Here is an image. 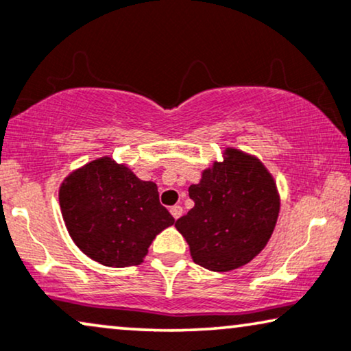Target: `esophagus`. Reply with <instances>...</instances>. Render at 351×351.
<instances>
[{
    "label": "esophagus",
    "instance_id": "1",
    "mask_svg": "<svg viewBox=\"0 0 351 351\" xmlns=\"http://www.w3.org/2000/svg\"><path fill=\"white\" fill-rule=\"evenodd\" d=\"M170 214L175 217V219H180L181 215H183V207L181 206H173L170 207Z\"/></svg>",
    "mask_w": 351,
    "mask_h": 351
}]
</instances>
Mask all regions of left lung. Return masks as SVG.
I'll list each match as a JSON object with an SVG mask.
<instances>
[{
    "instance_id": "left-lung-1",
    "label": "left lung",
    "mask_w": 351,
    "mask_h": 351,
    "mask_svg": "<svg viewBox=\"0 0 351 351\" xmlns=\"http://www.w3.org/2000/svg\"><path fill=\"white\" fill-rule=\"evenodd\" d=\"M189 197L194 207L175 227L194 263L212 272L251 263L272 237L280 210L277 184L264 163L233 147L189 186Z\"/></svg>"
}]
</instances>
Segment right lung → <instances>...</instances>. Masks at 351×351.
I'll use <instances>...</instances> for the list:
<instances>
[{"instance_id": "1", "label": "right lung", "mask_w": 351, "mask_h": 351, "mask_svg": "<svg viewBox=\"0 0 351 351\" xmlns=\"http://www.w3.org/2000/svg\"><path fill=\"white\" fill-rule=\"evenodd\" d=\"M60 207L79 250L108 267L144 263L155 237L175 223L158 201L157 184L108 155L66 176Z\"/></svg>"}]
</instances>
